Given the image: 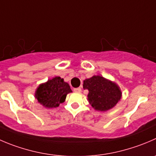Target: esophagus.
Masks as SVG:
<instances>
[{
  "mask_svg": "<svg viewBox=\"0 0 156 156\" xmlns=\"http://www.w3.org/2000/svg\"><path fill=\"white\" fill-rule=\"evenodd\" d=\"M74 91L78 92V93H80V92H81V87H77V88L74 89Z\"/></svg>",
  "mask_w": 156,
  "mask_h": 156,
  "instance_id": "1",
  "label": "esophagus"
}]
</instances>
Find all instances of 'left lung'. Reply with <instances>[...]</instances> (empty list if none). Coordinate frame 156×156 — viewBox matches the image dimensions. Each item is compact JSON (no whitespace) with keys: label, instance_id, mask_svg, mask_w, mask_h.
<instances>
[{"label":"left lung","instance_id":"left-lung-1","mask_svg":"<svg viewBox=\"0 0 156 156\" xmlns=\"http://www.w3.org/2000/svg\"><path fill=\"white\" fill-rule=\"evenodd\" d=\"M83 88L88 90L89 104L99 111H107L114 107L122 97L118 84L101 75H94L84 80Z\"/></svg>","mask_w":156,"mask_h":156}]
</instances>
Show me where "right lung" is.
<instances>
[{"label":"right lung","instance_id":"add662e5","mask_svg":"<svg viewBox=\"0 0 156 156\" xmlns=\"http://www.w3.org/2000/svg\"><path fill=\"white\" fill-rule=\"evenodd\" d=\"M71 92L72 90L69 84L63 78L56 76L38 86L35 98L46 108H55L65 102L67 94Z\"/></svg>","mask_w":156,"mask_h":156}]
</instances>
